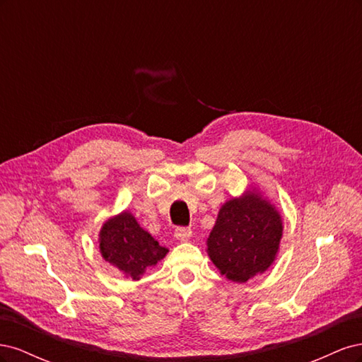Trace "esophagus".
I'll return each instance as SVG.
<instances>
[{
	"label": "esophagus",
	"instance_id": "esophagus-1",
	"mask_svg": "<svg viewBox=\"0 0 362 362\" xmlns=\"http://www.w3.org/2000/svg\"><path fill=\"white\" fill-rule=\"evenodd\" d=\"M175 237L181 240V242H187V240H190V237H192V229L185 228V226H178L177 229H175Z\"/></svg>",
	"mask_w": 362,
	"mask_h": 362
}]
</instances>
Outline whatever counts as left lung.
Masks as SVG:
<instances>
[{"instance_id": "obj_1", "label": "left lung", "mask_w": 362, "mask_h": 362, "mask_svg": "<svg viewBox=\"0 0 362 362\" xmlns=\"http://www.w3.org/2000/svg\"><path fill=\"white\" fill-rule=\"evenodd\" d=\"M281 237L282 221L275 206L247 192L221 208L206 252L223 276L246 282L270 267Z\"/></svg>"}]
</instances>
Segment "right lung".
Masks as SVG:
<instances>
[{"mask_svg": "<svg viewBox=\"0 0 362 362\" xmlns=\"http://www.w3.org/2000/svg\"><path fill=\"white\" fill-rule=\"evenodd\" d=\"M100 252L105 261L136 281L148 267L166 257L169 250L140 228L133 214L124 211L103 225Z\"/></svg>", "mask_w": 362, "mask_h": 362, "instance_id": "add662e5", "label": "right lung"}]
</instances>
